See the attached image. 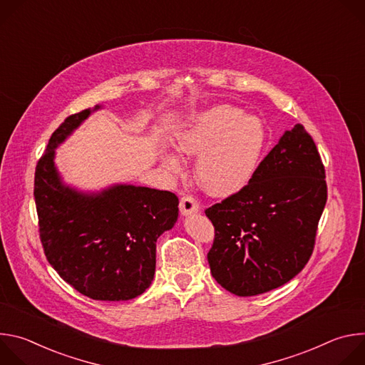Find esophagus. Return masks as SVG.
Instances as JSON below:
<instances>
[{"instance_id":"34e87169","label":"esophagus","mask_w":365,"mask_h":365,"mask_svg":"<svg viewBox=\"0 0 365 365\" xmlns=\"http://www.w3.org/2000/svg\"><path fill=\"white\" fill-rule=\"evenodd\" d=\"M179 210H180V214L183 217H189V215H193V214H197L199 212V203L195 197L192 196H183L180 199V205H179Z\"/></svg>"}]
</instances>
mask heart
Masks as SVG:
<instances>
[{
  "label": "heart",
  "mask_w": 365,
  "mask_h": 365,
  "mask_svg": "<svg viewBox=\"0 0 365 365\" xmlns=\"http://www.w3.org/2000/svg\"><path fill=\"white\" fill-rule=\"evenodd\" d=\"M266 140L267 133L258 118L244 115L232 106H217L189 115L175 133L173 147L183 158L197 155L195 176L203 190L230 196L252 179ZM160 160L170 173L182 170L175 154L165 153Z\"/></svg>",
  "instance_id": "obj_1"
}]
</instances>
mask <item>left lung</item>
Listing matches in <instances>:
<instances>
[{"mask_svg": "<svg viewBox=\"0 0 365 365\" xmlns=\"http://www.w3.org/2000/svg\"><path fill=\"white\" fill-rule=\"evenodd\" d=\"M325 168L303 125L284 131L240 192L205 211L215 227L214 279L237 296L292 280L314 251L327 203Z\"/></svg>", "mask_w": 365, "mask_h": 365, "instance_id": "1", "label": "left lung"}]
</instances>
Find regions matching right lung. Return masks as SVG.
Instances as JSON below:
<instances>
[{"label": "right lung", "mask_w": 365, "mask_h": 365, "mask_svg": "<svg viewBox=\"0 0 365 365\" xmlns=\"http://www.w3.org/2000/svg\"><path fill=\"white\" fill-rule=\"evenodd\" d=\"M98 110L101 106L68 117L36 166L40 240L50 266L79 293L93 300H130L151 284L155 241L175 227L179 199L127 183L83 192L63 182L56 148Z\"/></svg>", "instance_id": "add662e5"}]
</instances>
